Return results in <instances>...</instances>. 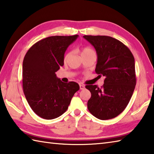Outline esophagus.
<instances>
[{"mask_svg":"<svg viewBox=\"0 0 154 154\" xmlns=\"http://www.w3.org/2000/svg\"><path fill=\"white\" fill-rule=\"evenodd\" d=\"M79 87H80V89L82 90V89H85V85H82V84H80V85H79Z\"/></svg>","mask_w":154,"mask_h":154,"instance_id":"obj_1","label":"esophagus"}]
</instances>
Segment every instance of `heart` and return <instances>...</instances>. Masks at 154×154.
<instances>
[{"instance_id": "obj_1", "label": "heart", "mask_w": 154, "mask_h": 154, "mask_svg": "<svg viewBox=\"0 0 154 154\" xmlns=\"http://www.w3.org/2000/svg\"><path fill=\"white\" fill-rule=\"evenodd\" d=\"M81 55H86V54H89V53H95V52L93 51V50H92L91 49V48L85 47H83L82 49H81ZM71 55V52H68L67 53H66V55L64 57L65 61H67Z\"/></svg>"}]
</instances>
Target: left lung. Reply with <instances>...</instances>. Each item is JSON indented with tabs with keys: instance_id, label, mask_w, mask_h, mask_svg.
Returning a JSON list of instances; mask_svg holds the SVG:
<instances>
[{
	"instance_id": "1",
	"label": "left lung",
	"mask_w": 154,
	"mask_h": 154,
	"mask_svg": "<svg viewBox=\"0 0 154 154\" xmlns=\"http://www.w3.org/2000/svg\"><path fill=\"white\" fill-rule=\"evenodd\" d=\"M83 37L97 53L96 73L105 77L101 87L85 86L91 93L87 108L99 119L114 118L127 107L136 85L134 55L121 41L109 36L84 35Z\"/></svg>"
}]
</instances>
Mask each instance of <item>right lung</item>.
<instances>
[{"label":"right lung","mask_w":154,"mask_h":154,"mask_svg":"<svg viewBox=\"0 0 154 154\" xmlns=\"http://www.w3.org/2000/svg\"><path fill=\"white\" fill-rule=\"evenodd\" d=\"M78 37L52 36L37 42L27 51L23 63L24 94L32 111L45 119L64 113L79 84L63 83L55 72L64 65V54L69 45Z\"/></svg>","instance_id":"1"}]
</instances>
